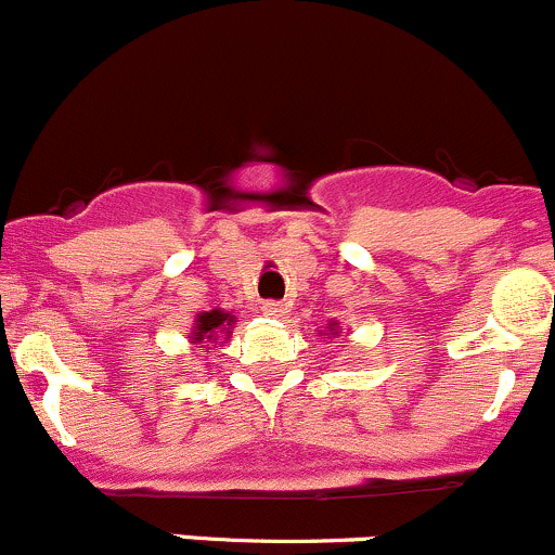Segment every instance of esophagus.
Segmentation results:
<instances>
[{
    "mask_svg": "<svg viewBox=\"0 0 555 555\" xmlns=\"http://www.w3.org/2000/svg\"><path fill=\"white\" fill-rule=\"evenodd\" d=\"M261 311L267 317H283L285 314V304L283 301H264L261 304Z\"/></svg>",
    "mask_w": 555,
    "mask_h": 555,
    "instance_id": "34e87169",
    "label": "esophagus"
}]
</instances>
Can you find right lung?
Wrapping results in <instances>:
<instances>
[{
  "label": "right lung",
  "mask_w": 555,
  "mask_h": 555,
  "mask_svg": "<svg viewBox=\"0 0 555 555\" xmlns=\"http://www.w3.org/2000/svg\"><path fill=\"white\" fill-rule=\"evenodd\" d=\"M235 322V317L225 314L220 309H211L198 314L196 330H194V344H204V340H217L220 333H230V325Z\"/></svg>",
  "instance_id": "obj_1"
}]
</instances>
